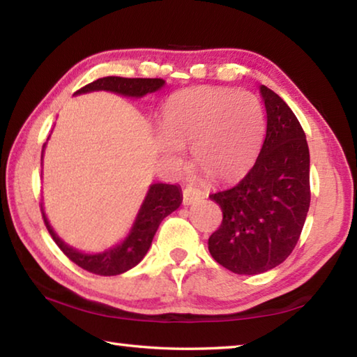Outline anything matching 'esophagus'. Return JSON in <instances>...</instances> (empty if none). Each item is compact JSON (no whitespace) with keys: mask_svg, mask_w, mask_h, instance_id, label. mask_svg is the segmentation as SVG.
<instances>
[{"mask_svg":"<svg viewBox=\"0 0 357 357\" xmlns=\"http://www.w3.org/2000/svg\"><path fill=\"white\" fill-rule=\"evenodd\" d=\"M201 197H203V192L198 190L197 187H192V185H187L185 189L183 190V201L185 206H190L198 201Z\"/></svg>","mask_w":357,"mask_h":357,"instance_id":"1","label":"esophagus"}]
</instances>
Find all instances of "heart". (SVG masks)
I'll use <instances>...</instances> for the list:
<instances>
[{"label":"heart","mask_w":357,"mask_h":357,"mask_svg":"<svg viewBox=\"0 0 357 357\" xmlns=\"http://www.w3.org/2000/svg\"><path fill=\"white\" fill-rule=\"evenodd\" d=\"M160 150L170 159L192 147L193 167L207 179L241 178L255 162L264 134V111L246 90L195 87L173 95L162 112Z\"/></svg>","instance_id":"obj_1"}]
</instances>
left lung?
Here are the masks:
<instances>
[{"label": "left lung", "mask_w": 357, "mask_h": 357, "mask_svg": "<svg viewBox=\"0 0 357 357\" xmlns=\"http://www.w3.org/2000/svg\"><path fill=\"white\" fill-rule=\"evenodd\" d=\"M261 95L267 134L256 164L236 185L209 195L223 212L209 252L237 275H259L286 261L310 203L306 134L280 95L265 86Z\"/></svg>", "instance_id": "8db88e82"}]
</instances>
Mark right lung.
Wrapping results in <instances>:
<instances>
[{
	"label": "right lung",
	"mask_w": 357,
	"mask_h": 357,
	"mask_svg": "<svg viewBox=\"0 0 357 357\" xmlns=\"http://www.w3.org/2000/svg\"><path fill=\"white\" fill-rule=\"evenodd\" d=\"M164 84L165 81L160 79V77L106 76L84 86L82 89L77 90L76 95L95 92V90H107V92L140 98V96L146 93L156 92ZM181 203H183V192H181L179 185L162 183L151 184L128 237L120 245L109 248L107 251L96 252V255L81 252L61 241L54 229L51 228L48 218L43 212V207L42 217L45 226H47L48 232L53 237V241L71 262L79 265L81 268L90 271V273L101 276H115L131 270L145 257L160 222L167 215H170L173 211H176Z\"/></svg>",
	"instance_id": "right-lung-1"
}]
</instances>
